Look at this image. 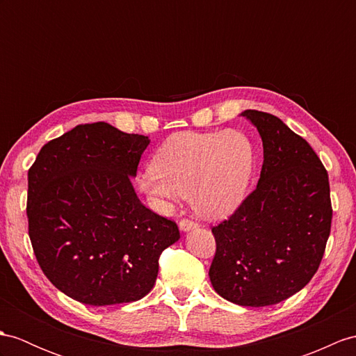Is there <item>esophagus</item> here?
Listing matches in <instances>:
<instances>
[{
  "instance_id": "obj_1",
  "label": "esophagus",
  "mask_w": 356,
  "mask_h": 356,
  "mask_svg": "<svg viewBox=\"0 0 356 356\" xmlns=\"http://www.w3.org/2000/svg\"><path fill=\"white\" fill-rule=\"evenodd\" d=\"M199 227V225L196 223V222H193V220H190V219H183L179 222V228H181V231H192V229H196Z\"/></svg>"
}]
</instances>
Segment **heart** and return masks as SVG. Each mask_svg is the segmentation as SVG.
I'll return each mask as SVG.
<instances>
[{
  "instance_id": "heart-1",
  "label": "heart",
  "mask_w": 356,
  "mask_h": 356,
  "mask_svg": "<svg viewBox=\"0 0 356 356\" xmlns=\"http://www.w3.org/2000/svg\"><path fill=\"white\" fill-rule=\"evenodd\" d=\"M152 170L137 177V187L154 204L190 196L195 210L222 219L243 202L254 172V146L237 131L178 133L155 152Z\"/></svg>"
}]
</instances>
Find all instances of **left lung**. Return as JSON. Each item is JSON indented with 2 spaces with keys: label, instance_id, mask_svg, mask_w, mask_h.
<instances>
[{
  "label": "left lung",
  "instance_id": "8db88e82",
  "mask_svg": "<svg viewBox=\"0 0 356 356\" xmlns=\"http://www.w3.org/2000/svg\"><path fill=\"white\" fill-rule=\"evenodd\" d=\"M241 116L261 136V175L231 218L211 228L216 254L208 275L223 299L267 307L300 291L317 272L331 232V192L305 138L270 113Z\"/></svg>",
  "mask_w": 356,
  "mask_h": 356
}]
</instances>
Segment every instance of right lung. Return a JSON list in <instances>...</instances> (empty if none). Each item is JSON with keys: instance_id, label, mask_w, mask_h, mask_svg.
Returning a JSON list of instances; mask_svg holds the SVG:
<instances>
[{"instance_id": "1", "label": "right lung", "mask_w": 356, "mask_h": 356, "mask_svg": "<svg viewBox=\"0 0 356 356\" xmlns=\"http://www.w3.org/2000/svg\"><path fill=\"white\" fill-rule=\"evenodd\" d=\"M149 138L106 122L76 125L43 145L29 170V236L53 285L86 305L148 294L177 223L146 208L131 177Z\"/></svg>"}]
</instances>
